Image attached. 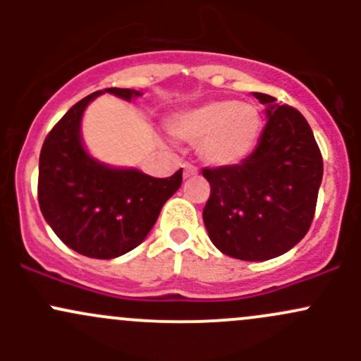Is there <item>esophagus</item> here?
I'll use <instances>...</instances> for the list:
<instances>
[{
	"label": "esophagus",
	"mask_w": 361,
	"mask_h": 361,
	"mask_svg": "<svg viewBox=\"0 0 361 361\" xmlns=\"http://www.w3.org/2000/svg\"><path fill=\"white\" fill-rule=\"evenodd\" d=\"M197 174V167L192 166V164H183V176L185 178H194Z\"/></svg>",
	"instance_id": "34e87169"
}]
</instances>
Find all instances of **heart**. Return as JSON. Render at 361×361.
Instances as JSON below:
<instances>
[{"instance_id":"b5f03b06","label":"heart","mask_w":361,"mask_h":361,"mask_svg":"<svg viewBox=\"0 0 361 361\" xmlns=\"http://www.w3.org/2000/svg\"><path fill=\"white\" fill-rule=\"evenodd\" d=\"M169 130L180 140L197 143L204 162L234 166L253 152L262 130V115L251 103L207 101L171 116Z\"/></svg>"}]
</instances>
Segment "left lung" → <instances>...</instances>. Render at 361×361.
<instances>
[{
	"label": "left lung",
	"mask_w": 361,
	"mask_h": 361,
	"mask_svg": "<svg viewBox=\"0 0 361 361\" xmlns=\"http://www.w3.org/2000/svg\"><path fill=\"white\" fill-rule=\"evenodd\" d=\"M267 104L257 148L241 164L204 167L211 194L202 220L211 243L232 258L262 262L292 250L312 224L323 157L307 120L288 104Z\"/></svg>",
	"instance_id": "left-lung-1"
}]
</instances>
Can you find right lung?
Segmentation results:
<instances>
[{"label":"right lung","instance_id":"1","mask_svg":"<svg viewBox=\"0 0 361 361\" xmlns=\"http://www.w3.org/2000/svg\"><path fill=\"white\" fill-rule=\"evenodd\" d=\"M104 92L126 101L141 96L111 87L78 101L43 141L38 174V202L47 224L76 253L101 260L143 243L183 174L180 169L169 178H154L137 169L108 167L87 154L80 122L87 104Z\"/></svg>","mask_w":361,"mask_h":361}]
</instances>
